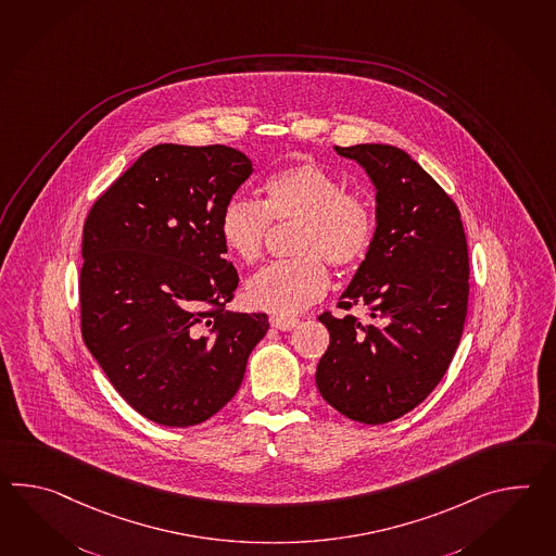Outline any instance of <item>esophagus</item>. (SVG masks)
<instances>
[{
	"label": "esophagus",
	"instance_id": "34e87169",
	"mask_svg": "<svg viewBox=\"0 0 556 556\" xmlns=\"http://www.w3.org/2000/svg\"><path fill=\"white\" fill-rule=\"evenodd\" d=\"M271 327L275 329H279V331H291V329H295L296 325H299V319H293V317H279V315H273Z\"/></svg>",
	"mask_w": 556,
	"mask_h": 556
}]
</instances>
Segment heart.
Listing matches in <instances>:
<instances>
[{
  "mask_svg": "<svg viewBox=\"0 0 556 556\" xmlns=\"http://www.w3.org/2000/svg\"><path fill=\"white\" fill-rule=\"evenodd\" d=\"M345 181L319 163H296L267 177L263 199L233 198L223 205V248L243 263L260 260L273 222H296L295 260L275 261L248 281L251 307L291 317L317 303L333 267H351L369 253L377 217L370 199L345 191Z\"/></svg>",
  "mask_w": 556,
  "mask_h": 556,
  "instance_id": "heart-1",
  "label": "heart"
}]
</instances>
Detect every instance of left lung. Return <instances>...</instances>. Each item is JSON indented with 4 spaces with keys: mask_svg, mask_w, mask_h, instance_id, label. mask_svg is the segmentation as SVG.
<instances>
[{
    "mask_svg": "<svg viewBox=\"0 0 556 556\" xmlns=\"http://www.w3.org/2000/svg\"><path fill=\"white\" fill-rule=\"evenodd\" d=\"M334 151L367 172L377 229L339 307H367L369 323L329 311L315 381L349 419L383 425L422 403L455 357L469 303V249L455 201L403 149L361 143Z\"/></svg>",
    "mask_w": 556,
    "mask_h": 556,
    "instance_id": "left-lung-1",
    "label": "left lung"
}]
</instances>
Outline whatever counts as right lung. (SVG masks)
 <instances>
[{
  "label": "right lung",
  "mask_w": 556,
  "mask_h": 556,
  "mask_svg": "<svg viewBox=\"0 0 556 556\" xmlns=\"http://www.w3.org/2000/svg\"><path fill=\"white\" fill-rule=\"evenodd\" d=\"M253 172L225 146L148 149L84 225L81 334L115 391L146 419L191 427L239 391L265 313H231L239 275L223 205Z\"/></svg>",
  "instance_id": "1"
}]
</instances>
